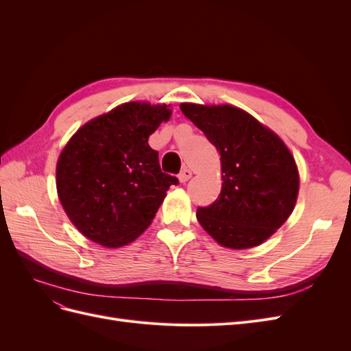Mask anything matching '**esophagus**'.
<instances>
[{"mask_svg": "<svg viewBox=\"0 0 351 351\" xmlns=\"http://www.w3.org/2000/svg\"><path fill=\"white\" fill-rule=\"evenodd\" d=\"M190 177H192V171H190V169H187V168H184V169H182V173L178 174V182L186 183Z\"/></svg>", "mask_w": 351, "mask_h": 351, "instance_id": "esophagus-1", "label": "esophagus"}]
</instances>
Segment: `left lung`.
<instances>
[{
  "mask_svg": "<svg viewBox=\"0 0 351 351\" xmlns=\"http://www.w3.org/2000/svg\"><path fill=\"white\" fill-rule=\"evenodd\" d=\"M180 110L221 155V193L197 209L199 224L222 247L259 246L289 219L299 196V169L289 146L234 105L183 102Z\"/></svg>",
  "mask_w": 351,
  "mask_h": 351,
  "instance_id": "8db88e82",
  "label": "left lung"
}]
</instances>
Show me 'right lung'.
<instances>
[{
  "mask_svg": "<svg viewBox=\"0 0 351 351\" xmlns=\"http://www.w3.org/2000/svg\"><path fill=\"white\" fill-rule=\"evenodd\" d=\"M171 114L167 104L124 102L70 137L57 161V195L84 237L117 249L151 226L167 190L178 183L161 171L147 143Z\"/></svg>",
  "mask_w": 351,
  "mask_h": 351,
  "instance_id": "add662e5",
  "label": "right lung"
}]
</instances>
